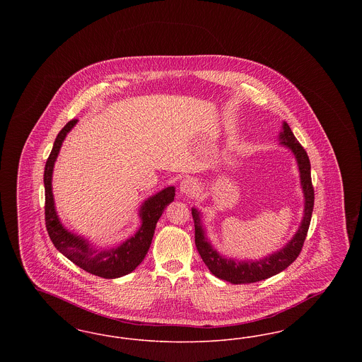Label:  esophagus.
<instances>
[{
    "mask_svg": "<svg viewBox=\"0 0 362 362\" xmlns=\"http://www.w3.org/2000/svg\"><path fill=\"white\" fill-rule=\"evenodd\" d=\"M179 189H180V192L185 194V195H192L198 189V183L192 177H186V179H183L180 182V187Z\"/></svg>",
    "mask_w": 362,
    "mask_h": 362,
    "instance_id": "1",
    "label": "esophagus"
}]
</instances>
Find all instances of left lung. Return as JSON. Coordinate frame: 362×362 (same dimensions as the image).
<instances>
[{"label":"left lung","mask_w":362,"mask_h":362,"mask_svg":"<svg viewBox=\"0 0 362 362\" xmlns=\"http://www.w3.org/2000/svg\"><path fill=\"white\" fill-rule=\"evenodd\" d=\"M281 145L289 148L296 157L298 171H300V183L304 194V217L301 224L298 226L296 235L292 240L288 241L285 247L278 250L276 252L267 255L266 258L258 260H238V259L225 258L220 255V252L213 248L210 241L206 238L205 229L201 221V213L197 209H191L194 226H195V245L205 262L207 269L211 274L228 281L230 284H252L262 279L270 278L285 270L291 266L301 252L304 245V240L308 233V228L313 210V201H315V191L312 187L310 180V163L305 149L301 144L296 139L294 134L286 122L282 123V132L279 133Z\"/></svg>","instance_id":"1"}]
</instances>
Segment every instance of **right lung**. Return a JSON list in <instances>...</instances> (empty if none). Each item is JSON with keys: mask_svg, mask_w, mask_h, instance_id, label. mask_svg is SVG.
Segmentation results:
<instances>
[{"mask_svg": "<svg viewBox=\"0 0 362 362\" xmlns=\"http://www.w3.org/2000/svg\"><path fill=\"white\" fill-rule=\"evenodd\" d=\"M77 119L68 122L64 129L58 133L54 141L52 153L49 156L45 167V220L49 236L52 239L55 248L77 264L80 269L86 270L93 276L102 278H119L132 273L138 264L144 260L151 247L153 239L156 224L161 217L164 209L170 205L175 197V187L170 186L167 189H161L153 197L148 198L139 209V218L141 226L127 240L123 241L118 247H107V248H95L90 245L86 239L77 236L69 232L64 225L61 224L55 206H54V197H52V170L55 160L62 146V142L68 136L70 130L76 126Z\"/></svg>", "mask_w": 362, "mask_h": 362, "instance_id": "1", "label": "right lung"}]
</instances>
